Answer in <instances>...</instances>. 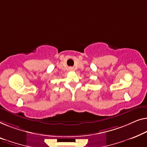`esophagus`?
I'll list each match as a JSON object with an SVG mask.
<instances>
[{
    "label": "esophagus",
    "mask_w": 147,
    "mask_h": 147,
    "mask_svg": "<svg viewBox=\"0 0 147 147\" xmlns=\"http://www.w3.org/2000/svg\"><path fill=\"white\" fill-rule=\"evenodd\" d=\"M74 67H69V71H74Z\"/></svg>",
    "instance_id": "1"
}]
</instances>
